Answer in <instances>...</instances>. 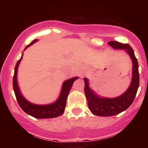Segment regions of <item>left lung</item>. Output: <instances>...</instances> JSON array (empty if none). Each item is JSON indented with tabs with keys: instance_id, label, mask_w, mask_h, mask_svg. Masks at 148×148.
Returning a JSON list of instances; mask_svg holds the SVG:
<instances>
[{
	"instance_id": "1",
	"label": "left lung",
	"mask_w": 148,
	"mask_h": 148,
	"mask_svg": "<svg viewBox=\"0 0 148 148\" xmlns=\"http://www.w3.org/2000/svg\"><path fill=\"white\" fill-rule=\"evenodd\" d=\"M108 45L114 49L125 50L132 59L133 67L132 82L130 87L122 95L115 98L101 97L98 96L90 88L87 78L84 79V92L90 111L94 115L103 117L115 115L127 109L133 103L139 86L138 64L132 47L128 44H122L116 41L108 42Z\"/></svg>"
}]
</instances>
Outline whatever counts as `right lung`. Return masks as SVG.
I'll return each instance as SVG.
<instances>
[{
	"label": "right lung",
	"mask_w": 148,
	"mask_h": 148,
	"mask_svg": "<svg viewBox=\"0 0 148 148\" xmlns=\"http://www.w3.org/2000/svg\"><path fill=\"white\" fill-rule=\"evenodd\" d=\"M37 41V40H33L30 45H28L25 47L24 50ZM22 58H23V54H22L21 58L16 62L14 68V77H13V89H14L15 96H16L18 105L25 113L35 118H53L60 116L64 111V108H65L66 106V101H67V96H68L69 91L72 88V85L74 81L76 79H78L79 77L76 76V77L72 78V79L64 81L60 96L55 102L47 105L34 104V103L29 102L28 100H26L23 97V96L22 95L21 92H20L19 88H18L17 84L18 67L19 65L20 62L22 60Z\"/></svg>",
	"instance_id": "obj_1"
}]
</instances>
